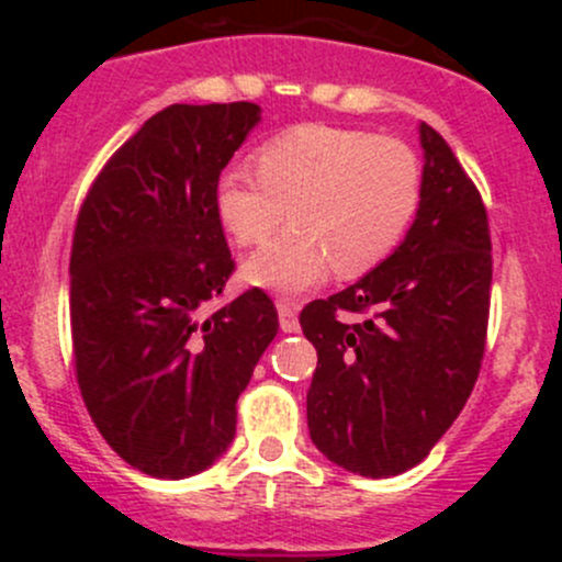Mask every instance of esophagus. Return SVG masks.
<instances>
[{
	"mask_svg": "<svg viewBox=\"0 0 562 562\" xmlns=\"http://www.w3.org/2000/svg\"><path fill=\"white\" fill-rule=\"evenodd\" d=\"M277 313H280L282 331H288V334L299 331V307L296 304L288 302V299H280V302H277Z\"/></svg>",
	"mask_w": 562,
	"mask_h": 562,
	"instance_id": "esophagus-1",
	"label": "esophagus"
}]
</instances>
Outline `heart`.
I'll list each match as a JSON object with an SVG mask.
<instances>
[{"mask_svg":"<svg viewBox=\"0 0 562 562\" xmlns=\"http://www.w3.org/2000/svg\"><path fill=\"white\" fill-rule=\"evenodd\" d=\"M258 176L231 168L214 187V206L236 245L269 241L245 263L249 282L302 293L331 271L367 274L405 236L422 201V162L400 138L334 124H299L266 140Z\"/></svg>","mask_w":562,"mask_h":562,"instance_id":"heart-1","label":"heart"}]
</instances>
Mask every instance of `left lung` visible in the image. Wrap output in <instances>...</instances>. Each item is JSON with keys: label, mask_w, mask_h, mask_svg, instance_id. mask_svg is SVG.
<instances>
[{"label": "left lung", "mask_w": 562, "mask_h": 562, "mask_svg": "<svg viewBox=\"0 0 562 562\" xmlns=\"http://www.w3.org/2000/svg\"><path fill=\"white\" fill-rule=\"evenodd\" d=\"M418 133L422 201L405 241L299 317L317 350L310 438L367 479L405 473L443 438L479 381L490 323L492 241L481 192L438 130L422 122Z\"/></svg>", "instance_id": "left-lung-1"}]
</instances>
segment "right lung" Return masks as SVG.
<instances>
[{"label":"right lung","instance_id":"add662e5","mask_svg":"<svg viewBox=\"0 0 562 562\" xmlns=\"http://www.w3.org/2000/svg\"><path fill=\"white\" fill-rule=\"evenodd\" d=\"M258 119L245 100L162 108L113 151L78 212V389L105 443L155 479L201 473L228 449L236 402L280 328L260 288L203 310L236 269L214 187Z\"/></svg>","mask_w":562,"mask_h":562}]
</instances>
